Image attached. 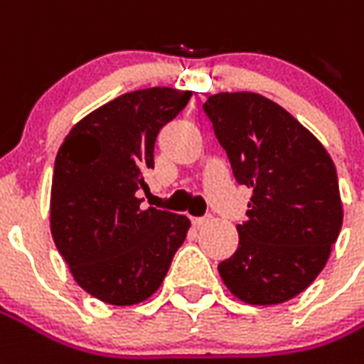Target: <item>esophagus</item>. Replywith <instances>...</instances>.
<instances>
[{
	"label": "esophagus",
	"instance_id": "obj_1",
	"mask_svg": "<svg viewBox=\"0 0 364 364\" xmlns=\"http://www.w3.org/2000/svg\"><path fill=\"white\" fill-rule=\"evenodd\" d=\"M208 220H210V217H197V218H193V225H195V226H197V228H199V226L207 225Z\"/></svg>",
	"mask_w": 364,
	"mask_h": 364
}]
</instances>
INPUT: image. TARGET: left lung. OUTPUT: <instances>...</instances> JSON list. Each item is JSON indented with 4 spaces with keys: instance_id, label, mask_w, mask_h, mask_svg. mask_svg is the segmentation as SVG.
<instances>
[{
    "instance_id": "8db88e82",
    "label": "left lung",
    "mask_w": 364,
    "mask_h": 364,
    "mask_svg": "<svg viewBox=\"0 0 364 364\" xmlns=\"http://www.w3.org/2000/svg\"><path fill=\"white\" fill-rule=\"evenodd\" d=\"M203 110L252 199L236 252L218 264L230 294L250 306L284 304L323 270L341 232L343 205L333 159L321 141L256 92L208 96Z\"/></svg>"
}]
</instances>
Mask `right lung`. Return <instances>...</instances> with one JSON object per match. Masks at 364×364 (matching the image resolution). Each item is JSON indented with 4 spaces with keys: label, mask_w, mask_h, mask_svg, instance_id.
<instances>
[{
    "label": "right lung",
    "mask_w": 364,
    "mask_h": 364,
    "mask_svg": "<svg viewBox=\"0 0 364 364\" xmlns=\"http://www.w3.org/2000/svg\"><path fill=\"white\" fill-rule=\"evenodd\" d=\"M191 94L167 86L122 94L75 124L58 147L50 235L76 284L104 304L154 296L187 236L189 218L141 208L138 191L147 189L159 129Z\"/></svg>",
    "instance_id": "right-lung-1"
}]
</instances>
